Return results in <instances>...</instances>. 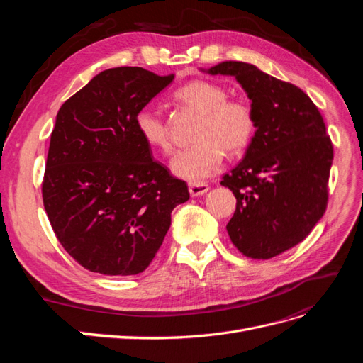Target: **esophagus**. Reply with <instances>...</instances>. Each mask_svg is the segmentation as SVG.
Here are the masks:
<instances>
[{
    "mask_svg": "<svg viewBox=\"0 0 363 363\" xmlns=\"http://www.w3.org/2000/svg\"><path fill=\"white\" fill-rule=\"evenodd\" d=\"M208 189V184L206 183H194V184H189V194L191 196H200L203 194H206Z\"/></svg>",
    "mask_w": 363,
    "mask_h": 363,
    "instance_id": "34e87169",
    "label": "esophagus"
}]
</instances>
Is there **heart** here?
I'll return each instance as SVG.
<instances>
[{
	"label": "heart",
	"instance_id": "b5f03b06",
	"mask_svg": "<svg viewBox=\"0 0 363 363\" xmlns=\"http://www.w3.org/2000/svg\"><path fill=\"white\" fill-rule=\"evenodd\" d=\"M174 100L196 115L192 128L195 144L175 156L171 163L177 177L200 183L221 167L225 151L230 156H238L250 145L256 130L252 108L240 98H227V91L221 84L195 80L179 87L174 92ZM135 124L148 147L163 155L172 151L167 123L159 113L142 108Z\"/></svg>",
	"mask_w": 363,
	"mask_h": 363
}]
</instances>
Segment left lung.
<instances>
[{
	"label": "left lung",
	"mask_w": 363,
	"mask_h": 363,
	"mask_svg": "<svg viewBox=\"0 0 363 363\" xmlns=\"http://www.w3.org/2000/svg\"><path fill=\"white\" fill-rule=\"evenodd\" d=\"M207 72L233 75L256 119L245 157L221 180L236 196L228 236L247 257L279 256L306 239L325 212L332 139L318 107L295 84L244 62Z\"/></svg>",
	"instance_id": "8db88e82"
}]
</instances>
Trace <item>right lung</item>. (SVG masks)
I'll list each match as a JSON object with an SVG mask.
<instances>
[{
    "label": "right lung",
    "mask_w": 363,
    "mask_h": 363,
    "mask_svg": "<svg viewBox=\"0 0 363 363\" xmlns=\"http://www.w3.org/2000/svg\"><path fill=\"white\" fill-rule=\"evenodd\" d=\"M174 80L139 67L106 69L63 103L51 133L42 199L54 235L82 267L144 272L188 184L152 159L135 119Z\"/></svg>",
    "instance_id": "add662e5"
}]
</instances>
